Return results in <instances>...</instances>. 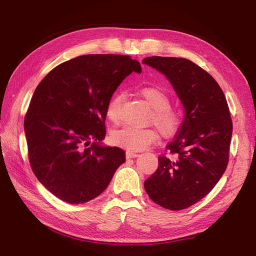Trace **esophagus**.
Returning a JSON list of instances; mask_svg holds the SVG:
<instances>
[{
	"instance_id": "obj_1",
	"label": "esophagus",
	"mask_w": 256,
	"mask_h": 256,
	"mask_svg": "<svg viewBox=\"0 0 256 256\" xmlns=\"http://www.w3.org/2000/svg\"><path fill=\"white\" fill-rule=\"evenodd\" d=\"M126 157L128 159H130V158H136V157H138V154L132 152H126Z\"/></svg>"
}]
</instances>
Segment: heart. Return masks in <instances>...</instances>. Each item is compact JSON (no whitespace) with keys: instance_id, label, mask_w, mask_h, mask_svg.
<instances>
[{"instance_id":"b5f03b06","label":"heart","mask_w":256,"mask_h":256,"mask_svg":"<svg viewBox=\"0 0 256 256\" xmlns=\"http://www.w3.org/2000/svg\"><path fill=\"white\" fill-rule=\"evenodd\" d=\"M140 95L152 109L150 122H154L162 136H172L180 126V115L171 106V98L164 90L156 86H146L140 90ZM122 95L115 94L108 102L106 115L113 124L120 118ZM158 140V134L154 129H138L122 127L112 134V141L128 152H141Z\"/></svg>"}]
</instances>
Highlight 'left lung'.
<instances>
[{"label":"left lung","instance_id":"8db88e82","mask_svg":"<svg viewBox=\"0 0 256 256\" xmlns=\"http://www.w3.org/2000/svg\"><path fill=\"white\" fill-rule=\"evenodd\" d=\"M142 63L166 76L184 111L166 146L174 158L161 154L144 188L156 204L182 210L206 196L226 172L233 132L228 106L216 81L187 58L152 56Z\"/></svg>","mask_w":256,"mask_h":256}]
</instances>
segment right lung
Returning a JSON list of instances; mask_svg holds the SVG:
<instances>
[{"instance_id":"obj_1","label":"right lung","mask_w":256,"mask_h":256,"mask_svg":"<svg viewBox=\"0 0 256 256\" xmlns=\"http://www.w3.org/2000/svg\"><path fill=\"white\" fill-rule=\"evenodd\" d=\"M132 72L141 65L127 56L88 54L53 68L36 88L24 118L30 164L64 202L97 198L126 161L122 148L102 141L108 102Z\"/></svg>"}]
</instances>
